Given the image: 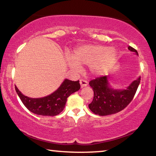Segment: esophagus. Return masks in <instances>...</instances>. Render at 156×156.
Wrapping results in <instances>:
<instances>
[{"instance_id": "obj_1", "label": "esophagus", "mask_w": 156, "mask_h": 156, "mask_svg": "<svg viewBox=\"0 0 156 156\" xmlns=\"http://www.w3.org/2000/svg\"><path fill=\"white\" fill-rule=\"evenodd\" d=\"M80 84L81 88H83V87H84L87 86L88 83H87V81H86V80H80Z\"/></svg>"}]
</instances>
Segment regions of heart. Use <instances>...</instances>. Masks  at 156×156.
<instances>
[{
  "instance_id": "1",
  "label": "heart",
  "mask_w": 156,
  "mask_h": 156,
  "mask_svg": "<svg viewBox=\"0 0 156 156\" xmlns=\"http://www.w3.org/2000/svg\"><path fill=\"white\" fill-rule=\"evenodd\" d=\"M118 56L114 47L101 44H84L74 49L72 58H67L68 67L72 72L79 73L82 66H89V72L93 76H102L106 73L115 62Z\"/></svg>"
}]
</instances>
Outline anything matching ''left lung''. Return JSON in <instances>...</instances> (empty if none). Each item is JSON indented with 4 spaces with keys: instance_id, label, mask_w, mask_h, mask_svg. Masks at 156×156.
<instances>
[{
    "instance_id": "8db88e82",
    "label": "left lung",
    "mask_w": 156,
    "mask_h": 156,
    "mask_svg": "<svg viewBox=\"0 0 156 156\" xmlns=\"http://www.w3.org/2000/svg\"><path fill=\"white\" fill-rule=\"evenodd\" d=\"M129 50L138 53L129 46ZM140 76L133 80L126 89H115L111 86L109 76L97 78L89 82V85L94 93V99L89 108L92 112L99 115L113 114L122 111L130 103L138 89Z\"/></svg>"
}]
</instances>
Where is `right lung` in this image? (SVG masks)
Listing matches in <instances>:
<instances>
[{
  "label": "right lung",
  "instance_id": "1",
  "mask_svg": "<svg viewBox=\"0 0 156 156\" xmlns=\"http://www.w3.org/2000/svg\"><path fill=\"white\" fill-rule=\"evenodd\" d=\"M80 88L79 80L65 79L59 87L52 94L44 97L33 98L23 95L15 86L18 96L27 109L36 115L44 116H54L61 113L65 107L67 98Z\"/></svg>",
  "mask_w": 156,
  "mask_h": 156
}]
</instances>
